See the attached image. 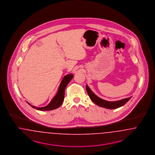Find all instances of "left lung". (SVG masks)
Returning a JSON list of instances; mask_svg holds the SVG:
<instances>
[{
    "label": "left lung",
    "instance_id": "1",
    "mask_svg": "<svg viewBox=\"0 0 155 155\" xmlns=\"http://www.w3.org/2000/svg\"><path fill=\"white\" fill-rule=\"evenodd\" d=\"M86 90H87L88 95L89 97L91 98V101L94 102L95 104L98 106L102 108H107V109H113L120 108L122 106H123L125 104H126L129 101V100L131 98V97H130L129 98L116 101H106L101 99V98L98 97V96L95 94L87 85H86Z\"/></svg>",
    "mask_w": 155,
    "mask_h": 155
}]
</instances>
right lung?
I'll return each instance as SVG.
<instances>
[{
    "mask_svg": "<svg viewBox=\"0 0 155 155\" xmlns=\"http://www.w3.org/2000/svg\"><path fill=\"white\" fill-rule=\"evenodd\" d=\"M73 77H74V75L72 74H68L64 76V78L61 82L60 85L58 88V90L57 94L54 96V98L52 99L51 101H50V102L47 105V106L45 107H41V108L36 107L31 105L28 102H27V103L32 108L36 109L37 110H42V111L53 110L58 108L61 105L64 100L65 88L67 87L68 84L69 83V82L72 80Z\"/></svg>",
    "mask_w": 155,
    "mask_h": 155,
    "instance_id": "add662e5",
    "label": "right lung"
}]
</instances>
